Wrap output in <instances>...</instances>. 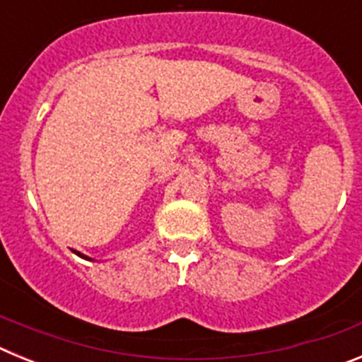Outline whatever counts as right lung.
Listing matches in <instances>:
<instances>
[{
    "label": "right lung",
    "instance_id": "obj_1",
    "mask_svg": "<svg viewBox=\"0 0 362 362\" xmlns=\"http://www.w3.org/2000/svg\"><path fill=\"white\" fill-rule=\"evenodd\" d=\"M76 254H78V255H81V254H79V252H76ZM81 257H85V255H81ZM85 259H88V257H85Z\"/></svg>",
    "mask_w": 362,
    "mask_h": 362
}]
</instances>
